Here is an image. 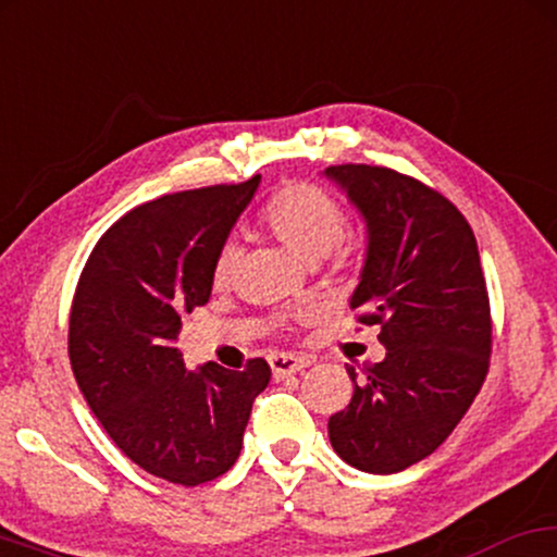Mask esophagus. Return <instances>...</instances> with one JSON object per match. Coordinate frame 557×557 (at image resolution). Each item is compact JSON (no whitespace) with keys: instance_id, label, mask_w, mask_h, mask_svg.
Wrapping results in <instances>:
<instances>
[{"instance_id":"esophagus-1","label":"esophagus","mask_w":557,"mask_h":557,"mask_svg":"<svg viewBox=\"0 0 557 557\" xmlns=\"http://www.w3.org/2000/svg\"><path fill=\"white\" fill-rule=\"evenodd\" d=\"M307 366H312V360L294 356V352H273L271 356V371L276 379H284V375L305 371Z\"/></svg>"}]
</instances>
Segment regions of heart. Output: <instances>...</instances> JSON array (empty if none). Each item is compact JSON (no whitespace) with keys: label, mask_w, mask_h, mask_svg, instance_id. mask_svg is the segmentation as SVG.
<instances>
[{"label":"heart","mask_w":557,"mask_h":557,"mask_svg":"<svg viewBox=\"0 0 557 557\" xmlns=\"http://www.w3.org/2000/svg\"><path fill=\"white\" fill-rule=\"evenodd\" d=\"M263 225L273 237H278L288 250L301 261L320 263L348 235V216L341 201L309 182H292L271 197L261 214ZM240 261V248L227 240L216 250L212 278L216 286H225ZM309 312H296L288 320H307ZM286 320V322H288Z\"/></svg>","instance_id":"heart-1"}]
</instances>
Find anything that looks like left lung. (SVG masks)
Masks as SVG:
<instances>
[{
	"instance_id": "obj_1",
	"label": "left lung",
	"mask_w": 557,
	"mask_h": 557,
	"mask_svg": "<svg viewBox=\"0 0 557 557\" xmlns=\"http://www.w3.org/2000/svg\"><path fill=\"white\" fill-rule=\"evenodd\" d=\"M368 227L350 309L379 324L381 363L348 366V407L330 443L366 473H399L445 443L481 392L491 358V307L479 245L458 207L386 165H330Z\"/></svg>"
}]
</instances>
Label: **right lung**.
<instances>
[{
    "label": "right lung",
    "mask_w": 557,
    "mask_h": 557,
    "mask_svg": "<svg viewBox=\"0 0 557 557\" xmlns=\"http://www.w3.org/2000/svg\"><path fill=\"white\" fill-rule=\"evenodd\" d=\"M261 176L178 191L135 207L94 245L69 320V358L107 435L143 471L182 486L235 466L271 368L184 366L182 317L212 294L216 250Z\"/></svg>",
    "instance_id": "obj_1"
}]
</instances>
